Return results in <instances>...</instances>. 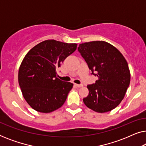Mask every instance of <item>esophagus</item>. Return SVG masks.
I'll list each match as a JSON object with an SVG mask.
<instances>
[{
  "label": "esophagus",
  "instance_id": "34e87169",
  "mask_svg": "<svg viewBox=\"0 0 146 146\" xmlns=\"http://www.w3.org/2000/svg\"><path fill=\"white\" fill-rule=\"evenodd\" d=\"M75 86L78 88H81L83 86V84H75Z\"/></svg>",
  "mask_w": 146,
  "mask_h": 146
}]
</instances>
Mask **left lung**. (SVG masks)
<instances>
[{"mask_svg":"<svg viewBox=\"0 0 146 146\" xmlns=\"http://www.w3.org/2000/svg\"><path fill=\"white\" fill-rule=\"evenodd\" d=\"M78 49L92 74L98 78L94 84L87 86L89 94L84 103L96 112L112 110L122 101L130 83L126 60L116 48L105 41L80 44Z\"/></svg>","mask_w":146,"mask_h":146,"instance_id":"1","label":"left lung"}]
</instances>
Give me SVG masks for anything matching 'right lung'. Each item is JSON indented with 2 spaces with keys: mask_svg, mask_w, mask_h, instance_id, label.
Returning a JSON list of instances; mask_svg holds the SVG:
<instances>
[{
  "mask_svg": "<svg viewBox=\"0 0 146 146\" xmlns=\"http://www.w3.org/2000/svg\"><path fill=\"white\" fill-rule=\"evenodd\" d=\"M76 48L75 43L46 40L26 54L18 78L24 98L32 108L50 113L64 104L73 84L58 78L56 68Z\"/></svg>",
  "mask_w": 146,
  "mask_h": 146,
  "instance_id": "obj_1",
  "label": "right lung"
}]
</instances>
